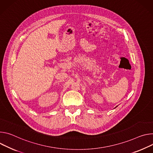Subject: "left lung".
Wrapping results in <instances>:
<instances>
[{
  "label": "left lung",
  "mask_w": 153,
  "mask_h": 153,
  "mask_svg": "<svg viewBox=\"0 0 153 153\" xmlns=\"http://www.w3.org/2000/svg\"><path fill=\"white\" fill-rule=\"evenodd\" d=\"M116 107H117V106H116ZM116 107H115V108H116Z\"/></svg>",
  "instance_id": "obj_1"
}]
</instances>
